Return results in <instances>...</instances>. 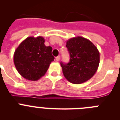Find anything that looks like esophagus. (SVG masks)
<instances>
[{
    "label": "esophagus",
    "mask_w": 120,
    "mask_h": 120,
    "mask_svg": "<svg viewBox=\"0 0 120 120\" xmlns=\"http://www.w3.org/2000/svg\"><path fill=\"white\" fill-rule=\"evenodd\" d=\"M60 59H61V57H60V56H58L57 57H56V61H59V60H60Z\"/></svg>",
    "instance_id": "esophagus-1"
}]
</instances>
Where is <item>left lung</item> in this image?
Returning a JSON list of instances; mask_svg holds the SVG:
<instances>
[{"mask_svg":"<svg viewBox=\"0 0 120 120\" xmlns=\"http://www.w3.org/2000/svg\"><path fill=\"white\" fill-rule=\"evenodd\" d=\"M70 55V62H61L64 76L70 82L80 84L90 79L96 73L100 63V53L91 41L76 37L67 41Z\"/></svg>","mask_w":120,"mask_h":120,"instance_id":"left-lung-1","label":"left lung"}]
</instances>
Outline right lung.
Returning <instances> with one entry per match:
<instances>
[{"instance_id":"add662e5","label":"right lung","mask_w":120,"mask_h":120,"mask_svg":"<svg viewBox=\"0 0 120 120\" xmlns=\"http://www.w3.org/2000/svg\"><path fill=\"white\" fill-rule=\"evenodd\" d=\"M43 37L26 38L14 54V62L19 74L27 80L35 81L47 72L53 61L52 48L45 46Z\"/></svg>"}]
</instances>
